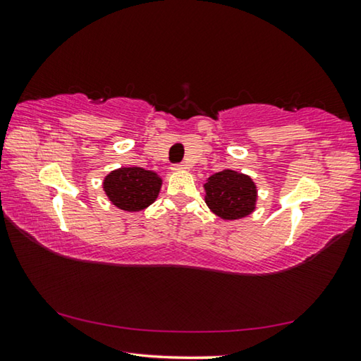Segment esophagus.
Instances as JSON below:
<instances>
[{
  "mask_svg": "<svg viewBox=\"0 0 361 361\" xmlns=\"http://www.w3.org/2000/svg\"><path fill=\"white\" fill-rule=\"evenodd\" d=\"M189 169V166L186 162H181V164H175V166H172V170H186Z\"/></svg>",
  "mask_w": 361,
  "mask_h": 361,
  "instance_id": "1",
  "label": "esophagus"
}]
</instances>
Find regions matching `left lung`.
<instances>
[{"mask_svg":"<svg viewBox=\"0 0 361 361\" xmlns=\"http://www.w3.org/2000/svg\"><path fill=\"white\" fill-rule=\"evenodd\" d=\"M205 188V202L223 219H239L250 215L256 204V186L250 176L223 170L212 175Z\"/></svg>","mask_w":361,"mask_h":361,"instance_id":"1","label":"left lung"}]
</instances>
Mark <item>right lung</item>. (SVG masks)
<instances>
[{"instance_id":"obj_1","label":"right lung","mask_w":361,"mask_h":361,"mask_svg":"<svg viewBox=\"0 0 361 361\" xmlns=\"http://www.w3.org/2000/svg\"><path fill=\"white\" fill-rule=\"evenodd\" d=\"M162 180L157 173L142 167L113 170L103 181L108 199L121 210L140 212L151 205L161 191Z\"/></svg>"}]
</instances>
